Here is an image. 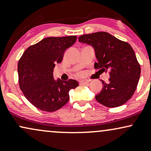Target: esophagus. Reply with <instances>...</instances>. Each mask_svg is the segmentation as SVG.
<instances>
[{"label":"esophagus","instance_id":"1","mask_svg":"<svg viewBox=\"0 0 151 151\" xmlns=\"http://www.w3.org/2000/svg\"><path fill=\"white\" fill-rule=\"evenodd\" d=\"M89 82V80H87V79H82V80H81L80 81V84H88V83Z\"/></svg>","mask_w":151,"mask_h":151}]
</instances>
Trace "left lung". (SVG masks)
Returning a JSON list of instances; mask_svg holds the SVG:
<instances>
[{
    "mask_svg": "<svg viewBox=\"0 0 151 151\" xmlns=\"http://www.w3.org/2000/svg\"><path fill=\"white\" fill-rule=\"evenodd\" d=\"M79 42L93 47L97 59L95 69L110 70L109 83L102 80L103 89L95 96L96 101L109 108L128 101L136 91L141 75V67L131 46L106 32L83 35Z\"/></svg>",
    "mask_w": 151,
    "mask_h": 151,
    "instance_id": "8db88e82",
    "label": "left lung"
}]
</instances>
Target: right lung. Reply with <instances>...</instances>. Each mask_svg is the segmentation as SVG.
Segmentation results:
<instances>
[{
    "label": "right lung",
    "mask_w": 151,
    "mask_h": 151,
    "mask_svg": "<svg viewBox=\"0 0 151 151\" xmlns=\"http://www.w3.org/2000/svg\"><path fill=\"white\" fill-rule=\"evenodd\" d=\"M76 40L77 36L46 37L22 54L18 65L19 86L36 108L47 112L58 110L68 102L69 91L79 86L74 79L56 81L53 77L55 65Z\"/></svg>",
    "instance_id": "add662e5"
}]
</instances>
